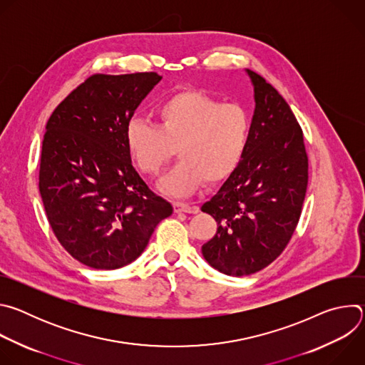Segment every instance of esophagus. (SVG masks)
Here are the masks:
<instances>
[{"label": "esophagus", "mask_w": 365, "mask_h": 365, "mask_svg": "<svg viewBox=\"0 0 365 365\" xmlns=\"http://www.w3.org/2000/svg\"><path fill=\"white\" fill-rule=\"evenodd\" d=\"M173 210H175L176 214H180V212L195 214V212H197L196 206H190L189 203H185V202H173Z\"/></svg>", "instance_id": "34e87169"}]
</instances>
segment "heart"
Listing matches in <instances>:
<instances>
[{"label": "heart", "mask_w": 365, "mask_h": 365, "mask_svg": "<svg viewBox=\"0 0 365 365\" xmlns=\"http://www.w3.org/2000/svg\"><path fill=\"white\" fill-rule=\"evenodd\" d=\"M155 125L131 120L125 143L138 170L158 176L178 151L180 163L159 183L160 192L183 197L203 180H225L238 166L251 133V117L237 102H221L200 91H182L154 111Z\"/></svg>", "instance_id": "b5f03b06"}]
</instances>
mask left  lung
Wrapping results in <instances>:
<instances>
[{
	"mask_svg": "<svg viewBox=\"0 0 365 365\" xmlns=\"http://www.w3.org/2000/svg\"><path fill=\"white\" fill-rule=\"evenodd\" d=\"M255 108L237 169L202 212L218 224L202 245L205 259L228 276H248L283 252L299 222L307 187L302 128L284 98L258 73L245 71Z\"/></svg>",
	"mask_w": 365,
	"mask_h": 365,
	"instance_id": "obj_1",
	"label": "left lung"
}]
</instances>
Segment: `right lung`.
<instances>
[{
	"mask_svg": "<svg viewBox=\"0 0 365 365\" xmlns=\"http://www.w3.org/2000/svg\"><path fill=\"white\" fill-rule=\"evenodd\" d=\"M155 72L92 75L50 115L38 190L62 247L96 270L130 264L173 206L153 193L131 165L125 128Z\"/></svg>",
	"mask_w": 365,
	"mask_h": 365,
	"instance_id": "obj_1",
	"label": "right lung"
}]
</instances>
